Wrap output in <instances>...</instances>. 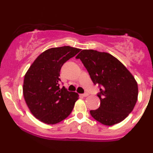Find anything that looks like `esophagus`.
I'll return each mask as SVG.
<instances>
[{"label": "esophagus", "mask_w": 153, "mask_h": 153, "mask_svg": "<svg viewBox=\"0 0 153 153\" xmlns=\"http://www.w3.org/2000/svg\"><path fill=\"white\" fill-rule=\"evenodd\" d=\"M80 96H82V97H86V96H88V94H87V93H85V94H80Z\"/></svg>", "instance_id": "obj_1"}]
</instances>
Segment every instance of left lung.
Returning <instances> with one entry per match:
<instances>
[{
	"instance_id": "1",
	"label": "left lung",
	"mask_w": 153,
	"mask_h": 153,
	"mask_svg": "<svg viewBox=\"0 0 153 153\" xmlns=\"http://www.w3.org/2000/svg\"><path fill=\"white\" fill-rule=\"evenodd\" d=\"M80 59L94 84L101 86L99 108L91 110L96 121L107 126L122 122L132 111L138 97L137 82L129 70L109 53L82 50Z\"/></svg>"
}]
</instances>
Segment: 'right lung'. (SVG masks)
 I'll return each mask as SVG.
<instances>
[{
    "mask_svg": "<svg viewBox=\"0 0 153 153\" xmlns=\"http://www.w3.org/2000/svg\"><path fill=\"white\" fill-rule=\"evenodd\" d=\"M80 49L52 47L36 57L24 75L23 94L35 118L47 124L60 122L71 114L79 95L59 88V71Z\"/></svg>",
    "mask_w": 153,
    "mask_h": 153,
    "instance_id": "add662e5",
    "label": "right lung"
}]
</instances>
